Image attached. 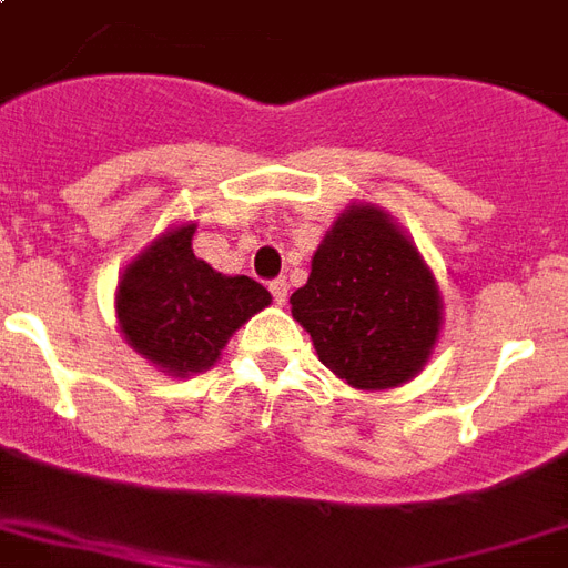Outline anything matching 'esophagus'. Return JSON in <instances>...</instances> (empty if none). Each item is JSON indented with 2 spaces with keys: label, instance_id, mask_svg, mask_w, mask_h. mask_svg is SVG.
<instances>
[{
  "label": "esophagus",
  "instance_id": "34e87169",
  "mask_svg": "<svg viewBox=\"0 0 568 568\" xmlns=\"http://www.w3.org/2000/svg\"><path fill=\"white\" fill-rule=\"evenodd\" d=\"M271 294H274V301L283 306V303L288 301V283H285V280H274V283H271Z\"/></svg>",
  "mask_w": 568,
  "mask_h": 568
}]
</instances>
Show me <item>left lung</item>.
<instances>
[{
  "label": "left lung",
  "instance_id": "8db88e82",
  "mask_svg": "<svg viewBox=\"0 0 568 568\" xmlns=\"http://www.w3.org/2000/svg\"><path fill=\"white\" fill-rule=\"evenodd\" d=\"M288 303L318 361L369 393L417 378L444 327L432 267L408 232L372 202H352L333 220L310 280Z\"/></svg>",
  "mask_w": 568,
  "mask_h": 568
}]
</instances>
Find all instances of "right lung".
I'll return each instance as SVG.
<instances>
[{"label": "right lung", "mask_w": 568, "mask_h": 568, "mask_svg": "<svg viewBox=\"0 0 568 568\" xmlns=\"http://www.w3.org/2000/svg\"><path fill=\"white\" fill-rule=\"evenodd\" d=\"M193 235V220L160 232L130 258L115 288L124 342L172 378L211 369L232 333L271 306L265 285L241 274H220L196 258Z\"/></svg>", "instance_id": "add662e5"}]
</instances>
